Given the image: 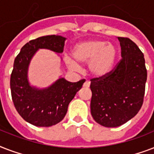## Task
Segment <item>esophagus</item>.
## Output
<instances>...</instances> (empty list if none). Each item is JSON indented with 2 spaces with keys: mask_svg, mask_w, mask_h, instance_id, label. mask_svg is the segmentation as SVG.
Returning a JSON list of instances; mask_svg holds the SVG:
<instances>
[{
  "mask_svg": "<svg viewBox=\"0 0 154 154\" xmlns=\"http://www.w3.org/2000/svg\"><path fill=\"white\" fill-rule=\"evenodd\" d=\"M89 85H90V82H89V81H88V80H87V81H85V82L84 85H83V86L85 87V88H89Z\"/></svg>",
  "mask_w": 154,
  "mask_h": 154,
  "instance_id": "esophagus-1",
  "label": "esophagus"
}]
</instances>
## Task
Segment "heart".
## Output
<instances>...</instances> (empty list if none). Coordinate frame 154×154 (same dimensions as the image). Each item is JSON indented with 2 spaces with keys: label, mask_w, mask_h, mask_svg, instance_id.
Returning a JSON list of instances; mask_svg holds the SVG:
<instances>
[{
  "label": "heart",
  "mask_w": 154,
  "mask_h": 154,
  "mask_svg": "<svg viewBox=\"0 0 154 154\" xmlns=\"http://www.w3.org/2000/svg\"><path fill=\"white\" fill-rule=\"evenodd\" d=\"M72 57H65L69 69H77L78 64L89 62V72L94 76L101 77L107 74L112 67L117 57V49L105 41L90 40L77 44L72 49Z\"/></svg>",
  "instance_id": "obj_1"
}]
</instances>
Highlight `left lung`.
<instances>
[{"label":"left lung","instance_id":"obj_1","mask_svg":"<svg viewBox=\"0 0 154 154\" xmlns=\"http://www.w3.org/2000/svg\"><path fill=\"white\" fill-rule=\"evenodd\" d=\"M117 38L121 60L107 74L90 80L92 117L109 128L120 126L136 116L143 104L147 80L142 52L129 38Z\"/></svg>","mask_w":154,"mask_h":154}]
</instances>
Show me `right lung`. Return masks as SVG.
Returning <instances> with one entry per match:
<instances>
[{"instance_id":"right-lung-1","label":"right lung","mask_w":154,"mask_h":154,"mask_svg":"<svg viewBox=\"0 0 154 154\" xmlns=\"http://www.w3.org/2000/svg\"><path fill=\"white\" fill-rule=\"evenodd\" d=\"M65 40V37L56 35L31 40L21 48L14 60L10 77L13 104L20 117L35 126L49 127L62 121L69 104L85 82L82 79L69 82L65 78H59L46 89L30 86L27 72L32 56L39 49L61 53Z\"/></svg>"}]
</instances>
